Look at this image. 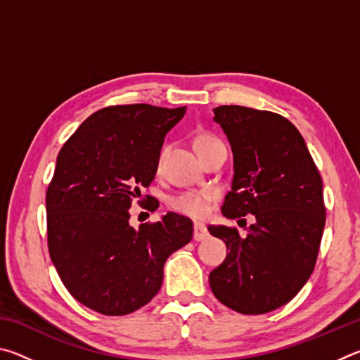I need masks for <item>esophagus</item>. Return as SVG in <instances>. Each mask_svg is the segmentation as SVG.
<instances>
[{"instance_id":"obj_1","label":"esophagus","mask_w":360,"mask_h":360,"mask_svg":"<svg viewBox=\"0 0 360 360\" xmlns=\"http://www.w3.org/2000/svg\"><path fill=\"white\" fill-rule=\"evenodd\" d=\"M208 236H210V233L203 224H195V227H193V240L195 241H203L208 238Z\"/></svg>"}]
</instances>
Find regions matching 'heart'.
Instances as JSON below:
<instances>
[{
  "instance_id": "1",
  "label": "heart",
  "mask_w": 360,
  "mask_h": 360,
  "mask_svg": "<svg viewBox=\"0 0 360 360\" xmlns=\"http://www.w3.org/2000/svg\"><path fill=\"white\" fill-rule=\"evenodd\" d=\"M219 141L217 138L212 135H208V133H202L195 138V149L202 148L205 144L210 143H216ZM163 157V152L160 158ZM214 198V192L211 188H200V191H186V192H179L169 197L168 200V206L173 211L179 212V214L184 216H191V217H203L206 212H208L211 200Z\"/></svg>"
}]
</instances>
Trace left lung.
<instances>
[{"instance_id":"left-lung-1","label":"left lung","mask_w":360,"mask_h":360,"mask_svg":"<svg viewBox=\"0 0 360 360\" xmlns=\"http://www.w3.org/2000/svg\"><path fill=\"white\" fill-rule=\"evenodd\" d=\"M212 111L233 152L222 214H252L255 222L245 238L235 227L210 225L229 251L210 285L233 311L264 314L290 302L314 270L326 225L322 179L300 131L283 115L236 105Z\"/></svg>"}]
</instances>
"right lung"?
Masks as SVG:
<instances>
[{
    "mask_svg": "<svg viewBox=\"0 0 360 360\" xmlns=\"http://www.w3.org/2000/svg\"><path fill=\"white\" fill-rule=\"evenodd\" d=\"M184 114L186 106L103 108L58 152L46 193L49 252L70 294L96 313L124 316L149 303L167 259L192 240V221L176 212L138 230L129 224L165 135ZM157 208V200L148 205Z\"/></svg>",
    "mask_w": 360,
    "mask_h": 360,
    "instance_id": "obj_1",
    "label": "right lung"
}]
</instances>
